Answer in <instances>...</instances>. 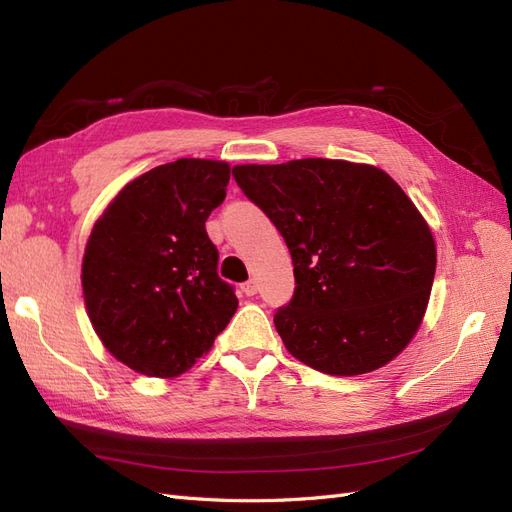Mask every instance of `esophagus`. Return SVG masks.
I'll return each instance as SVG.
<instances>
[{"label": "esophagus", "mask_w": 512, "mask_h": 512, "mask_svg": "<svg viewBox=\"0 0 512 512\" xmlns=\"http://www.w3.org/2000/svg\"><path fill=\"white\" fill-rule=\"evenodd\" d=\"M241 290L247 294V297H254V294L258 292V284H256V280H247V282L241 286Z\"/></svg>", "instance_id": "obj_1"}]
</instances>
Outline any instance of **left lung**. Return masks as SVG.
Listing matches in <instances>:
<instances>
[{"label": "left lung", "mask_w": 512, "mask_h": 512, "mask_svg": "<svg viewBox=\"0 0 512 512\" xmlns=\"http://www.w3.org/2000/svg\"><path fill=\"white\" fill-rule=\"evenodd\" d=\"M232 177L292 256L297 286L273 316L288 352L331 376L395 359L436 275V243L406 192L376 166L327 158L243 164Z\"/></svg>", "instance_id": "left-lung-1"}]
</instances>
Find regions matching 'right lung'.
Returning a JSON list of instances; mask_svg holds the SVG:
<instances>
[{
	"label": "right lung",
	"mask_w": 512,
	"mask_h": 512,
	"mask_svg": "<svg viewBox=\"0 0 512 512\" xmlns=\"http://www.w3.org/2000/svg\"><path fill=\"white\" fill-rule=\"evenodd\" d=\"M230 166L181 158L130 181L96 222L83 258L91 324L138 374L188 371L237 312L205 222L226 198Z\"/></svg>",
	"instance_id": "obj_1"
}]
</instances>
